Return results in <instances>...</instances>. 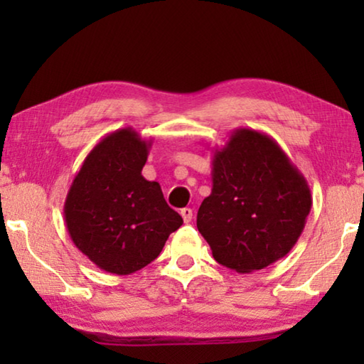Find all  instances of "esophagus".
Wrapping results in <instances>:
<instances>
[{
    "mask_svg": "<svg viewBox=\"0 0 364 364\" xmlns=\"http://www.w3.org/2000/svg\"><path fill=\"white\" fill-rule=\"evenodd\" d=\"M181 217L184 223H189L191 220H193V208H181Z\"/></svg>",
    "mask_w": 364,
    "mask_h": 364,
    "instance_id": "34e87169",
    "label": "esophagus"
}]
</instances>
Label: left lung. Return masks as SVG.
Wrapping results in <instances>:
<instances>
[{"instance_id": "obj_1", "label": "left lung", "mask_w": 364, "mask_h": 364, "mask_svg": "<svg viewBox=\"0 0 364 364\" xmlns=\"http://www.w3.org/2000/svg\"><path fill=\"white\" fill-rule=\"evenodd\" d=\"M212 165V193L197 212V230L215 260L252 273L287 255L305 228L311 193L279 144L237 128L215 149Z\"/></svg>"}]
</instances>
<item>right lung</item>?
Listing matches in <instances>:
<instances>
[{
	"label": "right lung",
	"mask_w": 364,
	"mask_h": 364,
	"mask_svg": "<svg viewBox=\"0 0 364 364\" xmlns=\"http://www.w3.org/2000/svg\"><path fill=\"white\" fill-rule=\"evenodd\" d=\"M151 144L130 127L107 134L86 156L67 193L70 239L107 273L127 276L144 268L183 225L160 184L141 175Z\"/></svg>",
	"instance_id": "add662e5"
}]
</instances>
